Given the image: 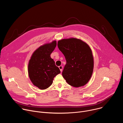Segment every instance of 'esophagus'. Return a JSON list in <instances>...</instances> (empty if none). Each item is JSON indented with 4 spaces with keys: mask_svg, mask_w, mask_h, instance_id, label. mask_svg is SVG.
<instances>
[{
    "mask_svg": "<svg viewBox=\"0 0 123 123\" xmlns=\"http://www.w3.org/2000/svg\"><path fill=\"white\" fill-rule=\"evenodd\" d=\"M59 69H60V71H61V72H62V69H63V67H62V66H59Z\"/></svg>",
    "mask_w": 123,
    "mask_h": 123,
    "instance_id": "esophagus-1",
    "label": "esophagus"
}]
</instances>
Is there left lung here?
Segmentation results:
<instances>
[{
	"mask_svg": "<svg viewBox=\"0 0 123 123\" xmlns=\"http://www.w3.org/2000/svg\"><path fill=\"white\" fill-rule=\"evenodd\" d=\"M57 46L67 62L62 72L64 78L68 84L74 87L85 85L92 77L94 67L90 46L75 38L59 40Z\"/></svg>",
	"mask_w": 123,
	"mask_h": 123,
	"instance_id": "8db88e82",
	"label": "left lung"
}]
</instances>
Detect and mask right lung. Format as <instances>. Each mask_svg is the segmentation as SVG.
Listing matches in <instances>:
<instances>
[{
  "label": "right lung",
  "mask_w": 123,
  "mask_h": 123,
  "mask_svg": "<svg viewBox=\"0 0 123 123\" xmlns=\"http://www.w3.org/2000/svg\"><path fill=\"white\" fill-rule=\"evenodd\" d=\"M56 46L55 40L40 46L33 52L29 61V78L33 85L40 90L50 86L54 77L61 73L50 56Z\"/></svg>",
  "instance_id": "obj_1"
}]
</instances>
